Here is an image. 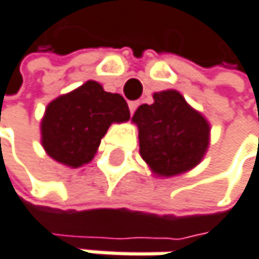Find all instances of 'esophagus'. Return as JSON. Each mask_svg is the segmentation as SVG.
Segmentation results:
<instances>
[{
  "label": "esophagus",
  "instance_id": "obj_1",
  "mask_svg": "<svg viewBox=\"0 0 259 259\" xmlns=\"http://www.w3.org/2000/svg\"><path fill=\"white\" fill-rule=\"evenodd\" d=\"M138 105H140L138 101H131V102H128V108H131V113H135V110L138 108Z\"/></svg>",
  "mask_w": 259,
  "mask_h": 259
}]
</instances>
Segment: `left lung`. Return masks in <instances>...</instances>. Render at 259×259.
Wrapping results in <instances>:
<instances>
[{"instance_id": "obj_1", "label": "left lung", "mask_w": 259, "mask_h": 259, "mask_svg": "<svg viewBox=\"0 0 259 259\" xmlns=\"http://www.w3.org/2000/svg\"><path fill=\"white\" fill-rule=\"evenodd\" d=\"M140 128V154L158 176H176L194 167L208 147L210 125L176 90L154 95L132 118Z\"/></svg>"}]
</instances>
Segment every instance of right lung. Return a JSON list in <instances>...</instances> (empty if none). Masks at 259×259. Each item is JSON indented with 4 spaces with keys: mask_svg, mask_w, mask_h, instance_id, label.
I'll use <instances>...</instances> for the list:
<instances>
[{
    "mask_svg": "<svg viewBox=\"0 0 259 259\" xmlns=\"http://www.w3.org/2000/svg\"><path fill=\"white\" fill-rule=\"evenodd\" d=\"M128 118L131 112L121 95L107 93L98 82L88 80L48 105L41 143L59 163L79 167L93 158L110 124Z\"/></svg>",
    "mask_w": 259,
    "mask_h": 259,
    "instance_id": "add662e5",
    "label": "right lung"
}]
</instances>
